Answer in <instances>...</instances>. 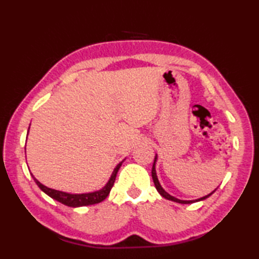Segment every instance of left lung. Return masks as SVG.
Wrapping results in <instances>:
<instances>
[{
    "instance_id": "obj_1",
    "label": "left lung",
    "mask_w": 259,
    "mask_h": 259,
    "mask_svg": "<svg viewBox=\"0 0 259 259\" xmlns=\"http://www.w3.org/2000/svg\"><path fill=\"white\" fill-rule=\"evenodd\" d=\"M156 161H157V156L155 157V161H153V166H152V169H151V176H152L153 184H155L156 189L158 190L159 194H160L163 198H166V199H168V200H171V201H175V202H179V203H192V202H196V201L206 199V198H208L209 196L212 195L213 192H214V190H216V189H214V190L211 192V194H209V195H207V196H205V197H202V198H199V199H197V200H179V199H177V198H175V197H172V196H170L169 194H167V192L162 189V187L160 186V184H159L158 178H157V175H156V169H155Z\"/></svg>"
}]
</instances>
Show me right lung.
Instances as JSON below:
<instances>
[{"label": "right lung", "mask_w": 259, "mask_h": 259, "mask_svg": "<svg viewBox=\"0 0 259 259\" xmlns=\"http://www.w3.org/2000/svg\"><path fill=\"white\" fill-rule=\"evenodd\" d=\"M122 164V161H121L117 167L114 168L111 178L108 181V184L103 187L101 190L99 191H95L91 192V194H82V195H71V194H67V192H62L59 190H54L51 188H48L45 185H42L41 183L33 177L34 181L36 183V185L40 187V189L42 191H45L48 196H50L53 199L58 200L59 202L63 203L65 206L69 207H81V206H88V205H95V203H99L101 202L102 200L106 199L108 197V195L110 194V190H111L112 186L114 184L115 177H117L118 170Z\"/></svg>", "instance_id": "1"}]
</instances>
